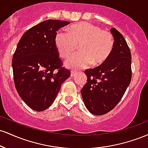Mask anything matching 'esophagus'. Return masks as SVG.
<instances>
[{
    "mask_svg": "<svg viewBox=\"0 0 148 148\" xmlns=\"http://www.w3.org/2000/svg\"><path fill=\"white\" fill-rule=\"evenodd\" d=\"M76 72H75V71H72V72H71V76H72V77H73V76H74L76 74Z\"/></svg>",
    "mask_w": 148,
    "mask_h": 148,
    "instance_id": "esophagus-1",
    "label": "esophagus"
}]
</instances>
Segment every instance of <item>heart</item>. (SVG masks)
<instances>
[{
	"label": "heart",
	"instance_id": "heart-1",
	"mask_svg": "<svg viewBox=\"0 0 148 148\" xmlns=\"http://www.w3.org/2000/svg\"><path fill=\"white\" fill-rule=\"evenodd\" d=\"M68 31L58 32L54 42L58 53L64 59L69 58L79 46L80 52L66 62L69 68H85L91 63L100 65L111 54L114 40L109 32L87 22L71 25Z\"/></svg>",
	"mask_w": 148,
	"mask_h": 148
}]
</instances>
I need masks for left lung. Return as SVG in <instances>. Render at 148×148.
<instances>
[{
  "label": "left lung",
  "instance_id": "left-lung-1",
  "mask_svg": "<svg viewBox=\"0 0 148 148\" xmlns=\"http://www.w3.org/2000/svg\"><path fill=\"white\" fill-rule=\"evenodd\" d=\"M111 33L114 46L108 58L99 66L87 69L88 80L81 92L85 105L93 115L106 114L122 99L132 80V54L121 33Z\"/></svg>",
  "mask_w": 148,
  "mask_h": 148
}]
</instances>
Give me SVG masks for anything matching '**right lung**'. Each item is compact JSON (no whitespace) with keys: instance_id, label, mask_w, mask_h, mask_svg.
I'll return each instance as SVG.
<instances>
[{"instance_id":"add662e5","label":"right lung","mask_w":148,"mask_h":148,"mask_svg":"<svg viewBox=\"0 0 148 148\" xmlns=\"http://www.w3.org/2000/svg\"><path fill=\"white\" fill-rule=\"evenodd\" d=\"M70 22L49 19L22 35L12 58L15 88L23 101L34 111L48 108L61 85L70 76L62 67L55 45L56 34Z\"/></svg>"}]
</instances>
